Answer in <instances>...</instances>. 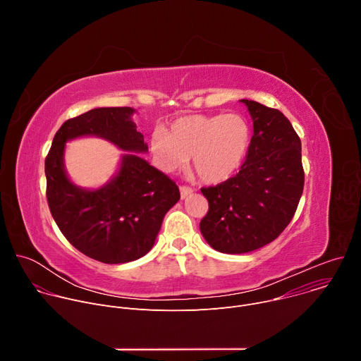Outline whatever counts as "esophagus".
Returning a JSON list of instances; mask_svg holds the SVG:
<instances>
[{
  "label": "esophagus",
  "mask_w": 361,
  "mask_h": 361,
  "mask_svg": "<svg viewBox=\"0 0 361 361\" xmlns=\"http://www.w3.org/2000/svg\"><path fill=\"white\" fill-rule=\"evenodd\" d=\"M192 194V188H190V187H185V185H181L180 187V195H181V198L184 200V198H187L188 195H191Z\"/></svg>",
  "instance_id": "obj_1"
}]
</instances>
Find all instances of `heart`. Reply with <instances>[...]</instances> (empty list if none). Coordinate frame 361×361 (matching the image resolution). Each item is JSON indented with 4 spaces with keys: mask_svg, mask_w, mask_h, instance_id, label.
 Here are the masks:
<instances>
[{
    "mask_svg": "<svg viewBox=\"0 0 361 361\" xmlns=\"http://www.w3.org/2000/svg\"><path fill=\"white\" fill-rule=\"evenodd\" d=\"M251 142L247 120L237 113L185 116L174 120L151 138L154 156L171 173L191 157L197 176L209 184L231 178L243 166Z\"/></svg>",
    "mask_w": 361,
    "mask_h": 361,
    "instance_id": "heart-1",
    "label": "heart"
}]
</instances>
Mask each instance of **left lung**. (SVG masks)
Segmentation results:
<instances>
[{"mask_svg": "<svg viewBox=\"0 0 361 361\" xmlns=\"http://www.w3.org/2000/svg\"><path fill=\"white\" fill-rule=\"evenodd\" d=\"M254 134L240 171L201 188L209 213L200 231L214 250L243 254L276 240L290 224L304 187L301 141L287 117L251 99Z\"/></svg>", "mask_w": 361, "mask_h": 361, "instance_id": "obj_1", "label": "left lung"}]
</instances>
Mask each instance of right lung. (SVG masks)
Returning a JSON list of instances; mask_svg holds the SVG:
<instances>
[{
	"mask_svg": "<svg viewBox=\"0 0 361 361\" xmlns=\"http://www.w3.org/2000/svg\"><path fill=\"white\" fill-rule=\"evenodd\" d=\"M131 107H101L67 120L45 159L47 201L64 237L82 254L106 264H123L145 255L156 243L166 213L180 200L177 184L149 166ZM94 135L127 150L119 173L97 190L75 186L63 167L65 142Z\"/></svg>",
	"mask_w": 361,
	"mask_h": 361,
	"instance_id": "1",
	"label": "right lung"
}]
</instances>
